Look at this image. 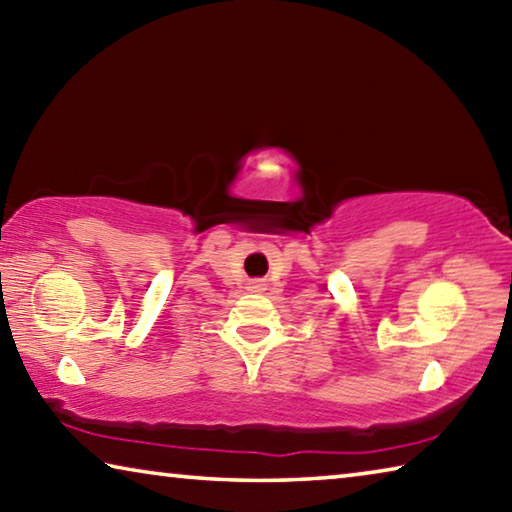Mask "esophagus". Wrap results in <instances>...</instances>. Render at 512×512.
<instances>
[{
  "mask_svg": "<svg viewBox=\"0 0 512 512\" xmlns=\"http://www.w3.org/2000/svg\"><path fill=\"white\" fill-rule=\"evenodd\" d=\"M262 287H264L262 282H255V284H253V289H262Z\"/></svg>",
  "mask_w": 512,
  "mask_h": 512,
  "instance_id": "1",
  "label": "esophagus"
}]
</instances>
